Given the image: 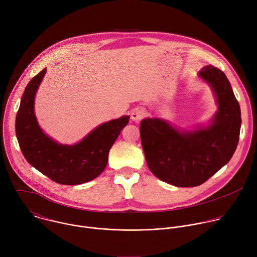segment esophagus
Returning <instances> with one entry per match:
<instances>
[{
  "label": "esophagus",
  "mask_w": 257,
  "mask_h": 257,
  "mask_svg": "<svg viewBox=\"0 0 257 257\" xmlns=\"http://www.w3.org/2000/svg\"><path fill=\"white\" fill-rule=\"evenodd\" d=\"M145 115H146V113H145V111H144L142 107H136V108L133 109L132 113H131V119L133 121H137L138 122L141 119H143L145 117Z\"/></svg>",
  "instance_id": "esophagus-1"
}]
</instances>
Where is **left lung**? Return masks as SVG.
<instances>
[{"mask_svg": "<svg viewBox=\"0 0 257 257\" xmlns=\"http://www.w3.org/2000/svg\"><path fill=\"white\" fill-rule=\"evenodd\" d=\"M198 75L210 85L218 104L207 128L182 133L161 119L140 123L141 145L150 170L178 187H195L207 181L231 160L240 136V105L225 73L209 65Z\"/></svg>", "mask_w": 257, "mask_h": 257, "instance_id": "left-lung-1", "label": "left lung"}]
</instances>
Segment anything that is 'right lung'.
Here are the masks:
<instances>
[{
  "instance_id": "add662e5",
  "label": "right lung",
  "mask_w": 257,
  "mask_h": 257,
  "mask_svg": "<svg viewBox=\"0 0 257 257\" xmlns=\"http://www.w3.org/2000/svg\"><path fill=\"white\" fill-rule=\"evenodd\" d=\"M46 69L27 84L16 115L15 130L20 150L26 161L51 180L63 185H77L96 178L107 164L108 152L128 124L123 116L101 124L74 145L55 142L40 128L34 116L36 90Z\"/></svg>"
}]
</instances>
